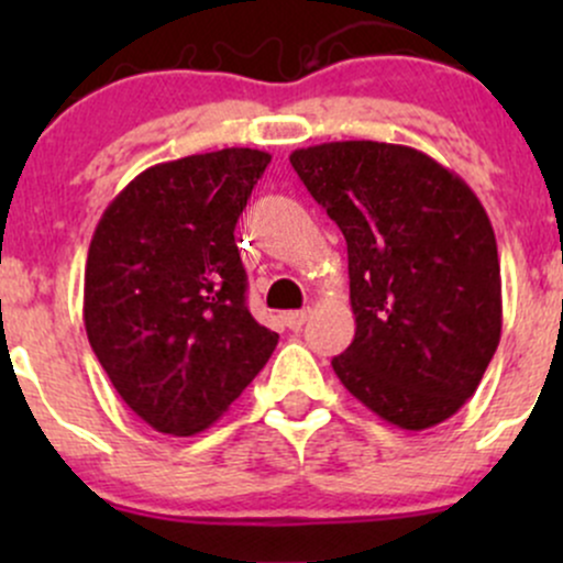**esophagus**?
Instances as JSON below:
<instances>
[{
	"instance_id": "obj_1",
	"label": "esophagus",
	"mask_w": 563,
	"mask_h": 563,
	"mask_svg": "<svg viewBox=\"0 0 563 563\" xmlns=\"http://www.w3.org/2000/svg\"><path fill=\"white\" fill-rule=\"evenodd\" d=\"M309 320V309H296V312L283 314V322L290 328V331H299L303 322Z\"/></svg>"
}]
</instances>
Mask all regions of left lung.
<instances>
[{
	"mask_svg": "<svg viewBox=\"0 0 563 563\" xmlns=\"http://www.w3.org/2000/svg\"><path fill=\"white\" fill-rule=\"evenodd\" d=\"M346 238L354 341L333 357L352 397L423 431L479 389L503 328L500 262L476 192L434 158L373 140L290 153Z\"/></svg>",
	"mask_w": 563,
	"mask_h": 563,
	"instance_id": "obj_1",
	"label": "left lung"
}]
</instances>
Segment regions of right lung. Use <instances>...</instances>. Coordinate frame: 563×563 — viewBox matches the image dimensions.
<instances>
[{
    "instance_id": "1",
    "label": "right lung",
    "mask_w": 563,
    "mask_h": 563,
    "mask_svg": "<svg viewBox=\"0 0 563 563\" xmlns=\"http://www.w3.org/2000/svg\"><path fill=\"white\" fill-rule=\"evenodd\" d=\"M273 156L224 147L166 161L97 222L84 328L119 397L172 437L209 429L277 346L245 303L235 224Z\"/></svg>"
}]
</instances>
